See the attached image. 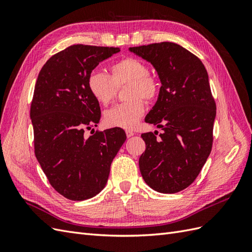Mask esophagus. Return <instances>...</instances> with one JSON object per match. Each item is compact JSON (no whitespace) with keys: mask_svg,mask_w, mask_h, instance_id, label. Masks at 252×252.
<instances>
[{"mask_svg":"<svg viewBox=\"0 0 252 252\" xmlns=\"http://www.w3.org/2000/svg\"><path fill=\"white\" fill-rule=\"evenodd\" d=\"M126 132V135H127V138H131L132 135H134V132L132 131V130H129V129H127V130L125 131Z\"/></svg>","mask_w":252,"mask_h":252,"instance_id":"34e87169","label":"esophagus"}]
</instances>
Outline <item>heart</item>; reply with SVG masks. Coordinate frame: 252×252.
<instances>
[{"mask_svg":"<svg viewBox=\"0 0 252 252\" xmlns=\"http://www.w3.org/2000/svg\"><path fill=\"white\" fill-rule=\"evenodd\" d=\"M148 66L135 58H125L110 66V75L98 69L90 71L87 87L94 100L107 106L117 94L118 88L129 85L127 98L130 100L108 109L104 122L109 127L131 129L138 125L145 112V102L152 101L158 94V80L148 73Z\"/></svg>","mask_w":252,"mask_h":252,"instance_id":"b5f03b06","label":"heart"}]
</instances>
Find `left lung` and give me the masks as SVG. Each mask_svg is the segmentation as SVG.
<instances>
[{"instance_id": "left-lung-1", "label": "left lung", "mask_w": 252, "mask_h": 252, "mask_svg": "<svg viewBox=\"0 0 252 252\" xmlns=\"http://www.w3.org/2000/svg\"><path fill=\"white\" fill-rule=\"evenodd\" d=\"M129 50L152 64L162 84L145 121L163 133L159 138L142 134L146 150L139 159L141 174L158 192H179L193 183L212 148L217 106L207 70L199 58L175 43Z\"/></svg>"}]
</instances>
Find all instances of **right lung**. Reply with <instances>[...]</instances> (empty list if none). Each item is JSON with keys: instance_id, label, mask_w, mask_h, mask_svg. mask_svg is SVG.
I'll use <instances>...</instances> for the list:
<instances>
[{"instance_id": "add662e5", "label": "right lung", "mask_w": 252, "mask_h": 252, "mask_svg": "<svg viewBox=\"0 0 252 252\" xmlns=\"http://www.w3.org/2000/svg\"><path fill=\"white\" fill-rule=\"evenodd\" d=\"M119 51L72 45L52 56L37 77L30 107L34 154L50 185L68 200L84 201L101 192L126 140L118 127L84 135L101 119L100 105L87 87L88 75Z\"/></svg>"}]
</instances>
